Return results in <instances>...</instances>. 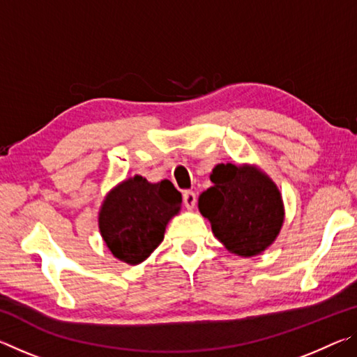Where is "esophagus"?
Masks as SVG:
<instances>
[{"label":"esophagus","instance_id":"34e87169","mask_svg":"<svg viewBox=\"0 0 357 357\" xmlns=\"http://www.w3.org/2000/svg\"><path fill=\"white\" fill-rule=\"evenodd\" d=\"M183 200H184V204H185L187 209H193V206H195V203H197L195 192L185 190V192L183 193Z\"/></svg>","mask_w":357,"mask_h":357}]
</instances>
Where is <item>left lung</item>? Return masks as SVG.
I'll return each mask as SVG.
<instances>
[{
  "instance_id": "1",
  "label": "left lung",
  "mask_w": 357,
  "mask_h": 357,
  "mask_svg": "<svg viewBox=\"0 0 357 357\" xmlns=\"http://www.w3.org/2000/svg\"><path fill=\"white\" fill-rule=\"evenodd\" d=\"M209 178L214 185L198 197V209L223 247L250 258L273 245L285 220L274 181L250 164H219Z\"/></svg>"
}]
</instances>
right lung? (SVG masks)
Wrapping results in <instances>:
<instances>
[{"label": "right lung", "instance_id": "obj_1", "mask_svg": "<svg viewBox=\"0 0 357 357\" xmlns=\"http://www.w3.org/2000/svg\"><path fill=\"white\" fill-rule=\"evenodd\" d=\"M181 193L168 179L149 183L135 176L107 193L99 209V231L119 261L143 263L164 241L165 228L181 211Z\"/></svg>", "mask_w": 357, "mask_h": 357}]
</instances>
